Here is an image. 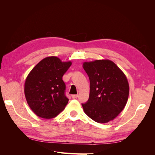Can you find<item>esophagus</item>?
<instances>
[{"instance_id": "34e87169", "label": "esophagus", "mask_w": 155, "mask_h": 155, "mask_svg": "<svg viewBox=\"0 0 155 155\" xmlns=\"http://www.w3.org/2000/svg\"><path fill=\"white\" fill-rule=\"evenodd\" d=\"M78 96V94H74V95H72V97L73 98V99H75V98H77Z\"/></svg>"}]
</instances>
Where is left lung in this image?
<instances>
[{
	"instance_id": "8db88e82",
	"label": "left lung",
	"mask_w": 155,
	"mask_h": 155,
	"mask_svg": "<svg viewBox=\"0 0 155 155\" xmlns=\"http://www.w3.org/2000/svg\"><path fill=\"white\" fill-rule=\"evenodd\" d=\"M90 79L88 100L82 104L85 113L97 123L113 120L127 102L129 85L125 74L109 59L83 63Z\"/></svg>"
}]
</instances>
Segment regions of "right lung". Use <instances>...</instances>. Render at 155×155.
I'll list each match as a JSON object with an SVG mask.
<instances>
[{
    "label": "right lung",
    "mask_w": 155,
    "mask_h": 155,
    "mask_svg": "<svg viewBox=\"0 0 155 155\" xmlns=\"http://www.w3.org/2000/svg\"><path fill=\"white\" fill-rule=\"evenodd\" d=\"M72 62H62L55 56L37 63L26 79L25 94L31 110L42 118L51 119L63 111L68 102L64 94L63 76Z\"/></svg>",
    "instance_id": "add662e5"
}]
</instances>
